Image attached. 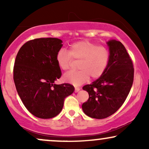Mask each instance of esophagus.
I'll return each mask as SVG.
<instances>
[{"mask_svg":"<svg viewBox=\"0 0 149 149\" xmlns=\"http://www.w3.org/2000/svg\"><path fill=\"white\" fill-rule=\"evenodd\" d=\"M80 90V88H78V87H76V88H75V92H78Z\"/></svg>","mask_w":149,"mask_h":149,"instance_id":"obj_1","label":"esophagus"}]
</instances>
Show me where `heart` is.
Wrapping results in <instances>:
<instances>
[{
	"instance_id": "obj_1",
	"label": "heart",
	"mask_w": 149,
	"mask_h": 149,
	"mask_svg": "<svg viewBox=\"0 0 149 149\" xmlns=\"http://www.w3.org/2000/svg\"><path fill=\"white\" fill-rule=\"evenodd\" d=\"M72 58L79 60L77 67L80 70L65 73L63 79L77 86L86 83L90 76L96 79L104 74L110 61V52L105 46L83 40L72 44L68 52L61 49L56 54L58 66L64 71L70 69Z\"/></svg>"
}]
</instances>
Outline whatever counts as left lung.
Masks as SVG:
<instances>
[{"mask_svg":"<svg viewBox=\"0 0 149 149\" xmlns=\"http://www.w3.org/2000/svg\"><path fill=\"white\" fill-rule=\"evenodd\" d=\"M110 61L102 76L83 89L89 99L83 104V112L92 118L103 119L116 113L130 91L134 80V68L130 57L120 41L107 42Z\"/></svg>","mask_w":149,"mask_h":149,"instance_id":"8db88e82","label":"left lung"}]
</instances>
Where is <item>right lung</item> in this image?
<instances>
[{"label": "right lung", "instance_id": "1", "mask_svg": "<svg viewBox=\"0 0 149 149\" xmlns=\"http://www.w3.org/2000/svg\"><path fill=\"white\" fill-rule=\"evenodd\" d=\"M56 38L26 42L17 54L13 79L24 105L36 117L48 119L61 112L64 99L74 92L69 83L54 84L61 76L56 54L62 47Z\"/></svg>", "mask_w": 149, "mask_h": 149}]
</instances>
